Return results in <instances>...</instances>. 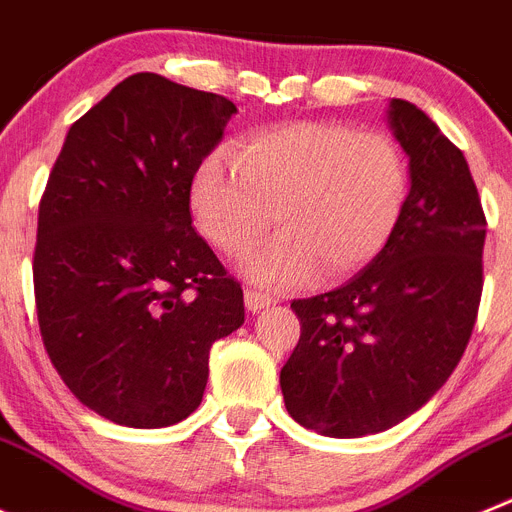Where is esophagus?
<instances>
[{
    "instance_id": "obj_1",
    "label": "esophagus",
    "mask_w": 512,
    "mask_h": 512,
    "mask_svg": "<svg viewBox=\"0 0 512 512\" xmlns=\"http://www.w3.org/2000/svg\"><path fill=\"white\" fill-rule=\"evenodd\" d=\"M273 298L267 296V293H260V290H245V306L247 311L252 313H260L265 311L267 306H273Z\"/></svg>"
}]
</instances>
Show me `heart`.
<instances>
[{
	"label": "heart",
	"mask_w": 512,
	"mask_h": 512,
	"mask_svg": "<svg viewBox=\"0 0 512 512\" xmlns=\"http://www.w3.org/2000/svg\"><path fill=\"white\" fill-rule=\"evenodd\" d=\"M408 201V163L385 132L303 119L214 153L191 183L196 224L224 255L245 257L270 224L278 237L245 265L255 283L301 288L324 270L347 278L393 239Z\"/></svg>",
	"instance_id": "1"
}]
</instances>
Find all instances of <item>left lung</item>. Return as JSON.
<instances>
[{
  "instance_id": "obj_1",
  "label": "left lung",
  "mask_w": 512,
  "mask_h": 512,
  "mask_svg": "<svg viewBox=\"0 0 512 512\" xmlns=\"http://www.w3.org/2000/svg\"><path fill=\"white\" fill-rule=\"evenodd\" d=\"M388 114L411 158L393 239L342 288L290 303L301 339L280 370L285 408L334 439L380 434L434 398L480 311L487 222L467 160L411 101Z\"/></svg>"
}]
</instances>
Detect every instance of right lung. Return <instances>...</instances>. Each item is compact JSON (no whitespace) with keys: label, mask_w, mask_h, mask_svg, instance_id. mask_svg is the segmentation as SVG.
<instances>
[{"label":"right lung","mask_w":512,"mask_h":512,"mask_svg":"<svg viewBox=\"0 0 512 512\" xmlns=\"http://www.w3.org/2000/svg\"><path fill=\"white\" fill-rule=\"evenodd\" d=\"M232 101L135 73L71 124L40 199V336L99 416L163 428L199 408L211 344L245 324L242 285L196 234L191 183Z\"/></svg>","instance_id":"add662e5"}]
</instances>
